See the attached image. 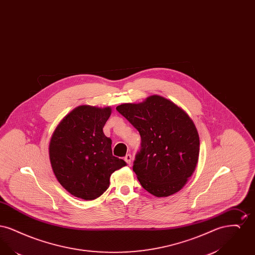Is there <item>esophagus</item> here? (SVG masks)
Here are the masks:
<instances>
[{"instance_id": "obj_1", "label": "esophagus", "mask_w": 255, "mask_h": 255, "mask_svg": "<svg viewBox=\"0 0 255 255\" xmlns=\"http://www.w3.org/2000/svg\"><path fill=\"white\" fill-rule=\"evenodd\" d=\"M132 155L131 154H127L125 157H124V160L126 161V163L127 164H129V165H131V163H132Z\"/></svg>"}]
</instances>
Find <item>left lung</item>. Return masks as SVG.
Listing matches in <instances>:
<instances>
[{"label": "left lung", "mask_w": 255, "mask_h": 255, "mask_svg": "<svg viewBox=\"0 0 255 255\" xmlns=\"http://www.w3.org/2000/svg\"><path fill=\"white\" fill-rule=\"evenodd\" d=\"M117 111L140 134L133 170L142 187L156 197L181 190L194 172L200 152L199 134L187 114L159 96L139 104H122Z\"/></svg>", "instance_id": "8db88e82"}]
</instances>
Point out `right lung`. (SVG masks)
<instances>
[{"mask_svg": "<svg viewBox=\"0 0 255 255\" xmlns=\"http://www.w3.org/2000/svg\"><path fill=\"white\" fill-rule=\"evenodd\" d=\"M112 110L79 106L63 119L49 142V159L61 185L83 200H95L110 185V177L126 165L113 156L112 139L103 127Z\"/></svg>", "mask_w": 255, "mask_h": 255, "instance_id": "obj_1", "label": "right lung"}]
</instances>
